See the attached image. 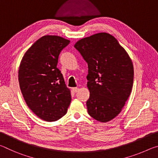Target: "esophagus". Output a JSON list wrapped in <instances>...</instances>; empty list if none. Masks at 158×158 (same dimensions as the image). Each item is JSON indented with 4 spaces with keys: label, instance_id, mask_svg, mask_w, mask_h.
Returning a JSON list of instances; mask_svg holds the SVG:
<instances>
[{
    "label": "esophagus",
    "instance_id": "esophagus-1",
    "mask_svg": "<svg viewBox=\"0 0 158 158\" xmlns=\"http://www.w3.org/2000/svg\"><path fill=\"white\" fill-rule=\"evenodd\" d=\"M79 90V89H78V88H73V91L74 93L78 92Z\"/></svg>",
    "mask_w": 158,
    "mask_h": 158
}]
</instances>
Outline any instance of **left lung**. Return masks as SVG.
<instances>
[{"label":"left lung","mask_w":158,"mask_h":158,"mask_svg":"<svg viewBox=\"0 0 158 158\" xmlns=\"http://www.w3.org/2000/svg\"><path fill=\"white\" fill-rule=\"evenodd\" d=\"M88 63V113L102 123L111 121L121 111L132 92V61L111 35L99 33L74 44Z\"/></svg>","instance_id":"obj_1"}]
</instances>
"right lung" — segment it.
Here are the masks:
<instances>
[{
    "instance_id": "right-lung-1",
    "label": "right lung",
    "mask_w": 158,
    "mask_h": 158,
    "mask_svg": "<svg viewBox=\"0 0 158 158\" xmlns=\"http://www.w3.org/2000/svg\"><path fill=\"white\" fill-rule=\"evenodd\" d=\"M69 40L57 35L40 37L27 50L19 68V82L31 110L45 121L65 115L71 93L57 68L58 56Z\"/></svg>"
}]
</instances>
